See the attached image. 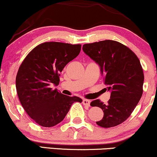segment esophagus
Masks as SVG:
<instances>
[{
    "instance_id": "obj_1",
    "label": "esophagus",
    "mask_w": 157,
    "mask_h": 157,
    "mask_svg": "<svg viewBox=\"0 0 157 157\" xmlns=\"http://www.w3.org/2000/svg\"><path fill=\"white\" fill-rule=\"evenodd\" d=\"M82 104H84V106H90V100H87V99H83V100H82Z\"/></svg>"
}]
</instances>
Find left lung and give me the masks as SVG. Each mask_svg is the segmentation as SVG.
I'll use <instances>...</instances> for the list:
<instances>
[{"label":"left lung","instance_id":"1","mask_svg":"<svg viewBox=\"0 0 157 157\" xmlns=\"http://www.w3.org/2000/svg\"><path fill=\"white\" fill-rule=\"evenodd\" d=\"M83 51L99 64L106 90L111 91L106 104L99 99L90 104L104 112L97 125L104 128L118 126L128 119L143 95L144 73L140 62L132 50L114 40L84 44Z\"/></svg>","mask_w":157,"mask_h":157}]
</instances>
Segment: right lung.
<instances>
[{"label":"right lung","mask_w":157,"mask_h":157,"mask_svg":"<svg viewBox=\"0 0 157 157\" xmlns=\"http://www.w3.org/2000/svg\"><path fill=\"white\" fill-rule=\"evenodd\" d=\"M82 45L46 42L31 50L20 64L16 90L20 104L34 122L52 127L62 122L80 98L63 95L51 86L59 83L60 73L76 57Z\"/></svg>","instance_id":"obj_1"}]
</instances>
